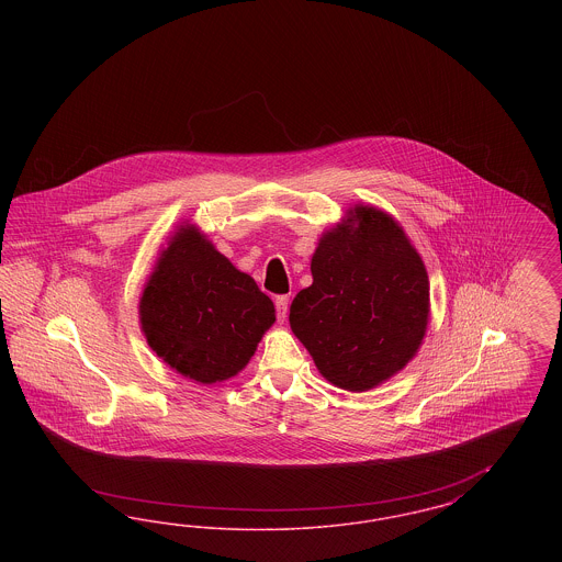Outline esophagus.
Listing matches in <instances>:
<instances>
[{
  "mask_svg": "<svg viewBox=\"0 0 562 562\" xmlns=\"http://www.w3.org/2000/svg\"><path fill=\"white\" fill-rule=\"evenodd\" d=\"M276 314H278V321L284 322L286 314H289V296L286 294H280L276 296Z\"/></svg>",
  "mask_w": 562,
  "mask_h": 562,
  "instance_id": "obj_1",
  "label": "esophagus"
}]
</instances>
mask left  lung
<instances>
[{"mask_svg":"<svg viewBox=\"0 0 562 562\" xmlns=\"http://www.w3.org/2000/svg\"><path fill=\"white\" fill-rule=\"evenodd\" d=\"M312 257V286L291 305V328L337 387L364 392L398 373L426 335L428 271L402 227L376 209H353Z\"/></svg>","mask_w":562,"mask_h":562,"instance_id":"1","label":"left lung"}]
</instances>
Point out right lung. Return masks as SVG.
<instances>
[{
	"label": "right lung",
	"mask_w": 562,
	"mask_h": 562,
	"mask_svg": "<svg viewBox=\"0 0 562 562\" xmlns=\"http://www.w3.org/2000/svg\"><path fill=\"white\" fill-rule=\"evenodd\" d=\"M273 321L268 294L193 227L177 232L140 296L149 348L200 383L240 373Z\"/></svg>",
	"instance_id": "right-lung-1"
}]
</instances>
